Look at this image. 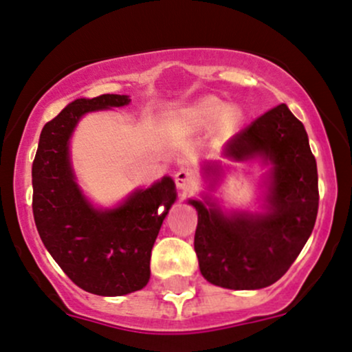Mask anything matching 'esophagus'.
Masks as SVG:
<instances>
[{
    "mask_svg": "<svg viewBox=\"0 0 352 352\" xmlns=\"http://www.w3.org/2000/svg\"><path fill=\"white\" fill-rule=\"evenodd\" d=\"M175 181L177 188L184 192L192 191V189L197 186V176L194 175L192 171H189V169H181V171H177L175 176Z\"/></svg>",
    "mask_w": 352,
    "mask_h": 352,
    "instance_id": "34e87169",
    "label": "esophagus"
}]
</instances>
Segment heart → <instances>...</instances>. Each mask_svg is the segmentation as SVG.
I'll return each instance as SVG.
<instances>
[{
  "label": "heart",
  "instance_id": "b5f03b06",
  "mask_svg": "<svg viewBox=\"0 0 352 352\" xmlns=\"http://www.w3.org/2000/svg\"><path fill=\"white\" fill-rule=\"evenodd\" d=\"M242 120L241 107H229L222 98L206 95L181 110L177 123L189 130H210L217 126L222 133H229L241 125Z\"/></svg>",
  "mask_w": 352,
  "mask_h": 352
}]
</instances>
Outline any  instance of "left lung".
Here are the masks:
<instances>
[{
    "label": "left lung",
    "mask_w": 352,
    "mask_h": 352,
    "mask_svg": "<svg viewBox=\"0 0 352 352\" xmlns=\"http://www.w3.org/2000/svg\"><path fill=\"white\" fill-rule=\"evenodd\" d=\"M222 155L267 164L262 212H222L216 201L189 199L197 210L194 250L209 283L258 290L287 274L313 232L318 214L316 160L303 123L285 103L268 110L227 142ZM216 184L222 168L204 164Z\"/></svg>",
    "instance_id": "1"
}]
</instances>
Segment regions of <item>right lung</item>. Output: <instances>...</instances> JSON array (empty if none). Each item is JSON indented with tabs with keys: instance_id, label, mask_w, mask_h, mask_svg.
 Masks as SVG:
<instances>
[{
	"instance_id": "add662e5",
	"label": "right lung",
	"mask_w": 352,
	"mask_h": 352,
	"mask_svg": "<svg viewBox=\"0 0 352 352\" xmlns=\"http://www.w3.org/2000/svg\"><path fill=\"white\" fill-rule=\"evenodd\" d=\"M128 95L77 98L41 131L32 163V214L41 241L82 290L122 296L150 280L151 249L176 201L169 176L136 189L111 209H98L78 188L69 143L85 113L125 107Z\"/></svg>"
}]
</instances>
